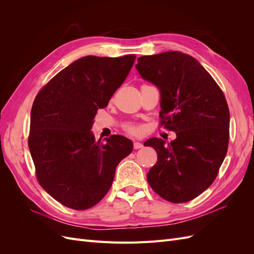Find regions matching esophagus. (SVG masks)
Masks as SVG:
<instances>
[{
	"label": "esophagus",
	"instance_id": "34e87169",
	"mask_svg": "<svg viewBox=\"0 0 254 254\" xmlns=\"http://www.w3.org/2000/svg\"><path fill=\"white\" fill-rule=\"evenodd\" d=\"M143 147V144L139 143V142H134L133 143V149H140Z\"/></svg>",
	"mask_w": 254,
	"mask_h": 254
}]
</instances>
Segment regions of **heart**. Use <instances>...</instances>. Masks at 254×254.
<instances>
[{
	"label": "heart",
	"instance_id": "b5f03b06",
	"mask_svg": "<svg viewBox=\"0 0 254 254\" xmlns=\"http://www.w3.org/2000/svg\"><path fill=\"white\" fill-rule=\"evenodd\" d=\"M123 128H124L127 133L131 135H137L141 132V127L137 124H134V123H127V124L123 126Z\"/></svg>",
	"mask_w": 254,
	"mask_h": 254
}]
</instances>
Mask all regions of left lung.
<instances>
[{"label": "left lung", "instance_id": "left-lung-1", "mask_svg": "<svg viewBox=\"0 0 254 254\" xmlns=\"http://www.w3.org/2000/svg\"><path fill=\"white\" fill-rule=\"evenodd\" d=\"M136 70L161 92L160 126L177 139L151 137L158 155L147 174L150 188L165 200H193L216 179L229 145L230 112L224 92L188 54L170 51L137 58Z\"/></svg>", "mask_w": 254, "mask_h": 254}]
</instances>
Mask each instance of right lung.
I'll return each instance as SVG.
<instances>
[{
    "mask_svg": "<svg viewBox=\"0 0 254 254\" xmlns=\"http://www.w3.org/2000/svg\"><path fill=\"white\" fill-rule=\"evenodd\" d=\"M135 55L86 56L74 61L38 92L30 113L28 147L40 186L73 210H87L108 193L115 168L132 142L113 134L106 143L90 129L125 81Z\"/></svg>",
    "mask_w": 254,
    "mask_h": 254,
    "instance_id": "right-lung-1",
    "label": "right lung"
}]
</instances>
